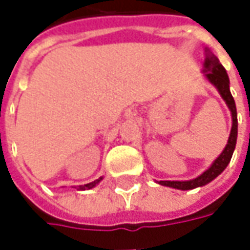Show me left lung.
<instances>
[{
  "label": "left lung",
  "instance_id": "8db88e82",
  "mask_svg": "<svg viewBox=\"0 0 250 250\" xmlns=\"http://www.w3.org/2000/svg\"><path fill=\"white\" fill-rule=\"evenodd\" d=\"M205 68H206L205 72H206L207 79L218 89L221 97L226 100L227 105L232 114V128H231L228 143H227L226 149L223 150V153L211 164V167L205 171L200 177L195 178L192 181H160V185L175 188V189H181V190H189V189H195L197 187H203V185L208 184L210 181H213L216 177H218L226 169L228 163L231 161L236 145V136H238V118H236L235 101H234V97L231 96V91H229V79H228V75H227L224 66L220 63V61L214 55L207 57Z\"/></svg>",
  "mask_w": 250,
  "mask_h": 250
}]
</instances>
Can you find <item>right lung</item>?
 I'll list each match as a JSON object with an SVG mask.
<instances>
[{
    "mask_svg": "<svg viewBox=\"0 0 250 250\" xmlns=\"http://www.w3.org/2000/svg\"><path fill=\"white\" fill-rule=\"evenodd\" d=\"M100 179H97V181H94V182H90V184H87V185H82V187H79V189H81V190H83V189H91V188L94 187L96 184H99V182H100Z\"/></svg>",
    "mask_w": 250,
    "mask_h": 250,
    "instance_id": "add662e5",
    "label": "right lung"
}]
</instances>
